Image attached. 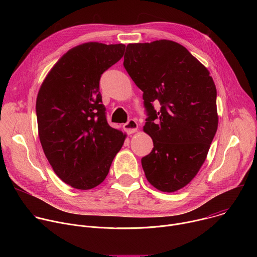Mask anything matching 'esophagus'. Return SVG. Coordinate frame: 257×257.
I'll list each match as a JSON object with an SVG mask.
<instances>
[{
  "label": "esophagus",
  "mask_w": 257,
  "mask_h": 257,
  "mask_svg": "<svg viewBox=\"0 0 257 257\" xmlns=\"http://www.w3.org/2000/svg\"><path fill=\"white\" fill-rule=\"evenodd\" d=\"M137 128H138V124H137L136 120H134V119L128 120V122L124 125V129L126 130V132L128 134H132V133L136 132Z\"/></svg>",
  "instance_id": "esophagus-1"
}]
</instances>
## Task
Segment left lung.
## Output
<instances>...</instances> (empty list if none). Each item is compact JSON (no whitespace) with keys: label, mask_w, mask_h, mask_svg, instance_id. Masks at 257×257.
<instances>
[{"label":"left lung","mask_w":257,"mask_h":257,"mask_svg":"<svg viewBox=\"0 0 257 257\" xmlns=\"http://www.w3.org/2000/svg\"><path fill=\"white\" fill-rule=\"evenodd\" d=\"M123 65L143 91V130L154 141L152 153L141 159L145 177L161 191H177L196 176L215 135L214 82L187 49L172 41L130 44Z\"/></svg>","instance_id":"obj_1"}]
</instances>
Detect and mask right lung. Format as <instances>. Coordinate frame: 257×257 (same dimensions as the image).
I'll return each instance as SVG.
<instances>
[{
    "instance_id": "obj_1",
    "label": "right lung",
    "mask_w": 257,
    "mask_h": 257,
    "mask_svg": "<svg viewBox=\"0 0 257 257\" xmlns=\"http://www.w3.org/2000/svg\"><path fill=\"white\" fill-rule=\"evenodd\" d=\"M125 46L87 43L67 52L53 67L36 98L44 153L58 177L73 188L99 185L125 135L107 124L99 91L102 73Z\"/></svg>"
}]
</instances>
